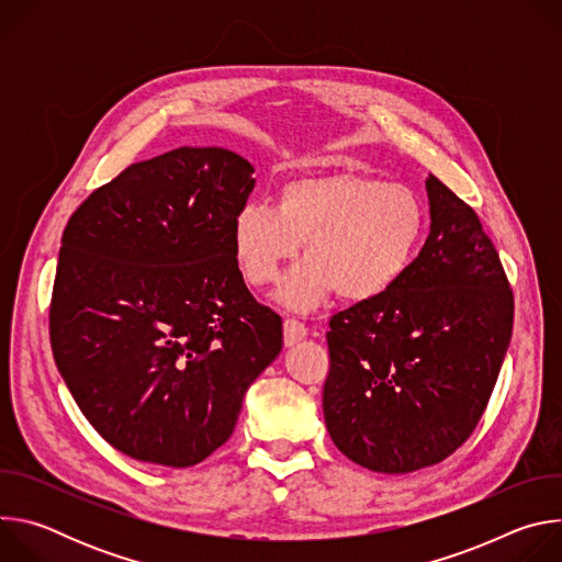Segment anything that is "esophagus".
<instances>
[{
    "label": "esophagus",
    "instance_id": "esophagus-1",
    "mask_svg": "<svg viewBox=\"0 0 562 562\" xmlns=\"http://www.w3.org/2000/svg\"><path fill=\"white\" fill-rule=\"evenodd\" d=\"M306 334H308V329L304 327V323H300V319H295V317L284 319V345L286 347H293L295 342L304 340Z\"/></svg>",
    "mask_w": 562,
    "mask_h": 562
}]
</instances>
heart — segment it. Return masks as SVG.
<instances>
[{"instance_id": "b5f03b06", "label": "heart", "mask_w": 562, "mask_h": 562, "mask_svg": "<svg viewBox=\"0 0 562 562\" xmlns=\"http://www.w3.org/2000/svg\"><path fill=\"white\" fill-rule=\"evenodd\" d=\"M427 224V206L409 184L327 171L286 182L278 204L239 206L231 237L251 286L271 284L304 243L306 260L282 280L278 300L308 311L334 293L347 302L386 293L414 262Z\"/></svg>"}]
</instances>
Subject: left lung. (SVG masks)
Listing matches in <instances>:
<instances>
[{
  "instance_id": "obj_1",
  "label": "left lung",
  "mask_w": 562,
  "mask_h": 562,
  "mask_svg": "<svg viewBox=\"0 0 562 562\" xmlns=\"http://www.w3.org/2000/svg\"><path fill=\"white\" fill-rule=\"evenodd\" d=\"M431 231L386 293L331 317L323 391L334 445L409 473L451 456L483 418L514 327V293L475 211L427 178Z\"/></svg>"
}]
</instances>
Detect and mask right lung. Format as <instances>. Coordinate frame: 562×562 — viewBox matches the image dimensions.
Instances as JSON below:
<instances>
[{"instance_id": "add662e5", "label": "right lung", "mask_w": 562, "mask_h": 562, "mask_svg": "<svg viewBox=\"0 0 562 562\" xmlns=\"http://www.w3.org/2000/svg\"><path fill=\"white\" fill-rule=\"evenodd\" d=\"M251 176L233 150L180 146L95 189L64 228L53 358L93 429L135 460L211 456L282 349V317L233 256Z\"/></svg>"}]
</instances>
